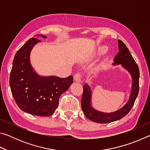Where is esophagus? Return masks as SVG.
Masks as SVG:
<instances>
[{"mask_svg": "<svg viewBox=\"0 0 150 150\" xmlns=\"http://www.w3.org/2000/svg\"><path fill=\"white\" fill-rule=\"evenodd\" d=\"M81 74L80 73H77L74 75V80L77 82H81Z\"/></svg>", "mask_w": 150, "mask_h": 150, "instance_id": "34e87169", "label": "esophagus"}]
</instances>
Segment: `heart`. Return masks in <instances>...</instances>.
Returning <instances> with one entry per match:
<instances>
[{"mask_svg":"<svg viewBox=\"0 0 150 150\" xmlns=\"http://www.w3.org/2000/svg\"><path fill=\"white\" fill-rule=\"evenodd\" d=\"M106 47H102V48H101V50H100V52H106Z\"/></svg>","mask_w":150,"mask_h":150,"instance_id":"b5f03b06","label":"heart"}]
</instances>
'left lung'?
<instances>
[{
	"label": "left lung",
	"instance_id": "obj_1",
	"mask_svg": "<svg viewBox=\"0 0 150 150\" xmlns=\"http://www.w3.org/2000/svg\"><path fill=\"white\" fill-rule=\"evenodd\" d=\"M118 53L116 55L112 63L115 65H121L128 71L132 77V91L130 98L125 105L121 108L113 112L106 113L98 111L93 108L91 105L92 91L89 85L87 83L83 85V93L81 98V107L85 116L90 120L97 123H110L120 120L128 114L134 104L139 92V71L138 66L132 56L126 45L121 40H118Z\"/></svg>",
	"mask_w": 150,
	"mask_h": 150
}]
</instances>
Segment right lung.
<instances>
[{
	"label": "right lung",
	"mask_w": 150,
	"mask_h": 150,
	"mask_svg": "<svg viewBox=\"0 0 150 150\" xmlns=\"http://www.w3.org/2000/svg\"><path fill=\"white\" fill-rule=\"evenodd\" d=\"M40 42L32 38L17 51L10 75V86L15 102L22 110L33 115L50 116L57 108L60 96L73 83V77H44L35 71L30 55L33 47Z\"/></svg>",
	"instance_id": "add662e5"
}]
</instances>
